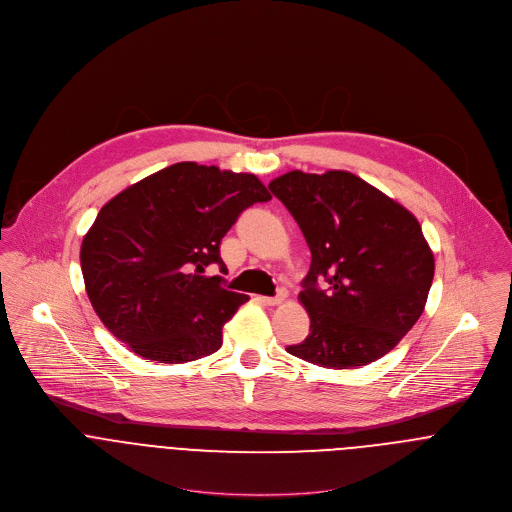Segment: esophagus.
Wrapping results in <instances>:
<instances>
[{"instance_id":"obj_1","label":"esophagus","mask_w":512,"mask_h":512,"mask_svg":"<svg viewBox=\"0 0 512 512\" xmlns=\"http://www.w3.org/2000/svg\"><path fill=\"white\" fill-rule=\"evenodd\" d=\"M288 296V290L286 288H278V294L276 296H260V302L266 304V306H278L286 300Z\"/></svg>"}]
</instances>
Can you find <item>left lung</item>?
Returning <instances> with one entry per match:
<instances>
[{
    "mask_svg": "<svg viewBox=\"0 0 512 512\" xmlns=\"http://www.w3.org/2000/svg\"><path fill=\"white\" fill-rule=\"evenodd\" d=\"M268 188L312 254L298 294L310 334L286 350L324 368L364 366L388 354L420 318L434 278L418 220L344 170H292Z\"/></svg>",
    "mask_w": 512,
    "mask_h": 512,
    "instance_id": "left-lung-1",
    "label": "left lung"
}]
</instances>
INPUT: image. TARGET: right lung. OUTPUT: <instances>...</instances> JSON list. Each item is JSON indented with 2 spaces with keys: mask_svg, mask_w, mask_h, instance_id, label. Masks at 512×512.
Masks as SVG:
<instances>
[{
  "mask_svg": "<svg viewBox=\"0 0 512 512\" xmlns=\"http://www.w3.org/2000/svg\"><path fill=\"white\" fill-rule=\"evenodd\" d=\"M272 196L254 174L180 162L112 198L80 250L88 298L104 326L146 360L182 364L216 352L248 302L208 276L238 216Z\"/></svg>",
  "mask_w": 512,
  "mask_h": 512,
  "instance_id": "obj_1",
  "label": "right lung"
}]
</instances>
